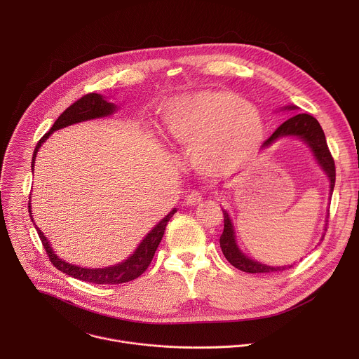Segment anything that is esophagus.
<instances>
[{
	"mask_svg": "<svg viewBox=\"0 0 359 359\" xmlns=\"http://www.w3.org/2000/svg\"><path fill=\"white\" fill-rule=\"evenodd\" d=\"M201 200H203V197H201L200 191H190L186 196V203L189 204V206H197V204L201 203Z\"/></svg>",
	"mask_w": 359,
	"mask_h": 359,
	"instance_id": "esophagus-1",
	"label": "esophagus"
}]
</instances>
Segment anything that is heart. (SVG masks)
Segmentation results:
<instances>
[{
  "label": "heart",
  "instance_id": "heart-1",
  "mask_svg": "<svg viewBox=\"0 0 359 359\" xmlns=\"http://www.w3.org/2000/svg\"><path fill=\"white\" fill-rule=\"evenodd\" d=\"M166 137L194 156L197 170L220 177L244 166L260 149L266 128L250 102L230 90L183 95L163 111Z\"/></svg>",
  "mask_w": 359,
  "mask_h": 359
}]
</instances>
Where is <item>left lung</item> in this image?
Here are the masks:
<instances>
[{
    "instance_id": "obj_1",
    "label": "left lung",
    "mask_w": 359,
    "mask_h": 359,
    "mask_svg": "<svg viewBox=\"0 0 359 359\" xmlns=\"http://www.w3.org/2000/svg\"><path fill=\"white\" fill-rule=\"evenodd\" d=\"M297 109L298 108L295 105H288V107L283 108V111H297ZM285 136L299 137L310 146L318 165L323 168V170L328 176L330 196H332L334 186H335V163L331 156V151L328 149L324 130L320 126L318 121L309 114H297V115L291 116L290 119H287L283 125H280L277 128V130L263 143L262 147L266 149V147L271 146L280 137H285ZM223 216H224V230H223V234L220 236V247H222L224 257L227 259V262L231 266H234L236 269H238L244 273H251V274H259V273L267 274V273L284 271V270H288L292 267V266L271 267V266L262 264L259 262H254L250 257H247L244 252H241V250L238 248V245L236 243L233 223L226 210H223ZM328 216H330V213H328ZM327 224H328V220H327ZM325 231H327V227H325ZM321 240H324V236Z\"/></svg>"
}]
</instances>
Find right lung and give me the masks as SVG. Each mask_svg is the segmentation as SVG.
Returning a JSON list of instances; mask_svg holds the SVG:
<instances>
[{
    "mask_svg": "<svg viewBox=\"0 0 359 359\" xmlns=\"http://www.w3.org/2000/svg\"><path fill=\"white\" fill-rule=\"evenodd\" d=\"M115 111H116V105L111 104V102H108L104 96H100L99 93H86V95H83L81 99H78L75 102V104H72L69 108H67L61 114V116L55 121L53 128L49 129V132H46L41 137V140L38 142V144L35 146V150H34L31 169L34 170L36 153H38L39 147L42 146V143L49 137L50 133H54L55 130L67 128V126L74 125V123L109 116ZM28 210H29V216H31V220H32L31 203H28ZM176 212L177 210L173 209L166 217H163L155 227H153L146 234V237L140 241V244L133 251V254L129 255V257L125 262H122L119 264H115L112 267H104V269H85V267H79V266L67 263L65 260L60 259L58 255L54 252V250L50 248L49 241L43 236V233L36 226H35V229H36L38 236L42 241V245H43V248L48 254L49 262L53 263L60 271H62V273H65V274H68L74 278H78L81 281H86V283L122 284V283H128V281H132V280L137 278L139 276H142L146 271V269L149 267L150 262L153 260V255H155V251L158 250V245H159V243H161V240L165 234V229L168 226V222L173 217V215ZM32 223H34V220H32Z\"/></svg>",
    "mask_w": 359,
    "mask_h": 359,
    "instance_id": "add662e5",
    "label": "right lung"
}]
</instances>
